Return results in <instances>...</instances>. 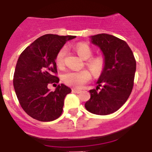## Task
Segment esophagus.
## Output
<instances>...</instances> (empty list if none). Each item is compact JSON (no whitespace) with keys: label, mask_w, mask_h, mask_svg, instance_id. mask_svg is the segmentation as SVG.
<instances>
[{"label":"esophagus","mask_w":152,"mask_h":152,"mask_svg":"<svg viewBox=\"0 0 152 152\" xmlns=\"http://www.w3.org/2000/svg\"><path fill=\"white\" fill-rule=\"evenodd\" d=\"M72 91H73V92H75V93H80V92H81V90L80 89H77V88H73V89H72Z\"/></svg>","instance_id":"esophagus-1"}]
</instances>
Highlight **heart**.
<instances>
[{"label":"heart","mask_w":152,"mask_h":152,"mask_svg":"<svg viewBox=\"0 0 152 152\" xmlns=\"http://www.w3.org/2000/svg\"><path fill=\"white\" fill-rule=\"evenodd\" d=\"M75 50L80 57L83 60H87L92 54L91 49L85 43H78L75 46ZM67 53L66 48H61L56 56V63L58 67H61L64 65V56ZM86 65L94 75H99L103 71L105 66V60L102 56L92 57L87 61ZM91 78V73L88 70L80 71H68L62 76V79L66 85L74 88H80L87 83Z\"/></svg>","instance_id":"1"}]
</instances>
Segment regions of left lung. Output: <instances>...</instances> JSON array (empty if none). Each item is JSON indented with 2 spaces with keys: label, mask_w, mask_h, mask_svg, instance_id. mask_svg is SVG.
<instances>
[{
  "label": "left lung",
  "mask_w": 152,
  "mask_h": 152,
  "mask_svg": "<svg viewBox=\"0 0 152 152\" xmlns=\"http://www.w3.org/2000/svg\"><path fill=\"white\" fill-rule=\"evenodd\" d=\"M90 39L91 43L101 50L105 66L96 89L89 91L91 98L85 107L93 114L109 115L117 111L128 99L134 86L136 61L127 43L116 36L102 33Z\"/></svg>",
  "instance_id": "8db88e82"
}]
</instances>
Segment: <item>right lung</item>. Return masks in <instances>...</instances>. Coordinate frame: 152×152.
Returning a JSON list of instances; mask_svg holds the SVG:
<instances>
[{"mask_svg": "<svg viewBox=\"0 0 152 152\" xmlns=\"http://www.w3.org/2000/svg\"><path fill=\"white\" fill-rule=\"evenodd\" d=\"M75 37L46 34L26 47L18 57L14 88L24 111L35 120L50 122L62 113L64 98L71 89L61 84L51 91L47 85L60 81L54 75L56 56L67 41Z\"/></svg>", "mask_w": 152, "mask_h": 152, "instance_id": "right-lung-1", "label": "right lung"}]
</instances>
